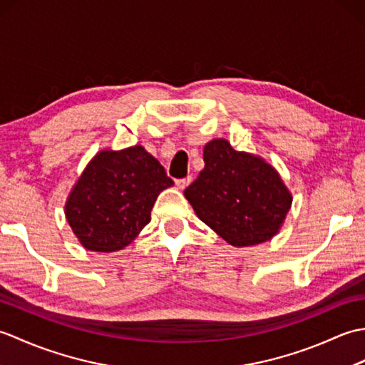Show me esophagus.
Wrapping results in <instances>:
<instances>
[{"label":"esophagus","mask_w":365,"mask_h":365,"mask_svg":"<svg viewBox=\"0 0 365 365\" xmlns=\"http://www.w3.org/2000/svg\"><path fill=\"white\" fill-rule=\"evenodd\" d=\"M190 182H191V177H185V178H177L175 180V187L178 188V190H185L190 185Z\"/></svg>","instance_id":"34e87169"}]
</instances>
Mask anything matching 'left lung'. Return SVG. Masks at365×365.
<instances>
[{
	"instance_id": "obj_1",
	"label": "left lung",
	"mask_w": 365,
	"mask_h": 365,
	"mask_svg": "<svg viewBox=\"0 0 365 365\" xmlns=\"http://www.w3.org/2000/svg\"><path fill=\"white\" fill-rule=\"evenodd\" d=\"M204 163L183 192L200 221L235 247L265 243L281 230L293 197L276 168L224 138L204 145Z\"/></svg>"
}]
</instances>
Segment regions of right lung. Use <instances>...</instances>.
I'll use <instances>...</instances> for the list:
<instances>
[{"mask_svg":"<svg viewBox=\"0 0 365 365\" xmlns=\"http://www.w3.org/2000/svg\"><path fill=\"white\" fill-rule=\"evenodd\" d=\"M174 182L143 145L97 152L66 200V220L83 247L114 252L150 222L158 195Z\"/></svg>","mask_w":365,"mask_h":365,"instance_id":"1","label":"right lung"}]
</instances>
